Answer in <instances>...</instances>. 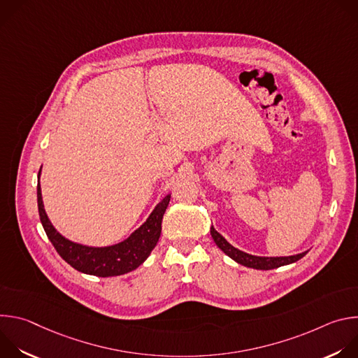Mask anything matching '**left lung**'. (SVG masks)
<instances>
[{"mask_svg":"<svg viewBox=\"0 0 358 358\" xmlns=\"http://www.w3.org/2000/svg\"><path fill=\"white\" fill-rule=\"evenodd\" d=\"M211 236L214 239V242L217 243V246L227 253L231 259H234L235 262L248 266V268H253V269H259V271H269V269H275L283 265H289L293 264L299 259H301L308 252H301L299 255H293V257H278V258H265V257H253V255L245 253L236 248H234L231 243L227 242V239L218 234L214 227H211Z\"/></svg>","mask_w":358,"mask_h":358,"instance_id":"1","label":"left lung"}]
</instances>
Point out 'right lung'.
Wrapping results in <instances>:
<instances>
[{"label":"right lung","mask_w":358,"mask_h":358,"mask_svg":"<svg viewBox=\"0 0 358 358\" xmlns=\"http://www.w3.org/2000/svg\"><path fill=\"white\" fill-rule=\"evenodd\" d=\"M39 174L41 170L38 177ZM36 196L42 227L49 241L52 242L54 248L61 255V258L82 273L94 275L99 278H109L131 272L148 258L150 252L155 249L159 242L163 215L169 207L171 195L163 198V201L151 213L147 221L126 241L105 248L85 246L64 238L48 220V215L43 210L39 184L36 187Z\"/></svg>","instance_id":"right-lung-1"}]
</instances>
